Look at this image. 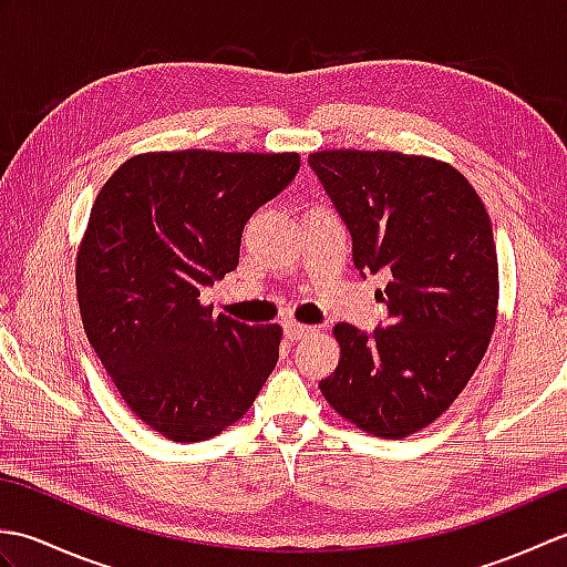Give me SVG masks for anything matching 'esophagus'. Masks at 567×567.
<instances>
[{
    "label": "esophagus",
    "instance_id": "34e87169",
    "mask_svg": "<svg viewBox=\"0 0 567 567\" xmlns=\"http://www.w3.org/2000/svg\"><path fill=\"white\" fill-rule=\"evenodd\" d=\"M311 333H315V327H307V323H299V321H287L285 323V336L290 341H302Z\"/></svg>",
    "mask_w": 567,
    "mask_h": 567
}]
</instances>
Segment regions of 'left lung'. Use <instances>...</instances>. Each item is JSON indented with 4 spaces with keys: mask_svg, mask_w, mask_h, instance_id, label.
Masks as SVG:
<instances>
[{
    "mask_svg": "<svg viewBox=\"0 0 567 567\" xmlns=\"http://www.w3.org/2000/svg\"><path fill=\"white\" fill-rule=\"evenodd\" d=\"M309 165L351 231L355 268L392 277L378 292L388 329L336 323L341 358L319 390L360 431L406 439L455 402L495 331L489 214L461 171L429 155L339 148Z\"/></svg>",
    "mask_w": 567,
    "mask_h": 567,
    "instance_id": "1",
    "label": "left lung"
}]
</instances>
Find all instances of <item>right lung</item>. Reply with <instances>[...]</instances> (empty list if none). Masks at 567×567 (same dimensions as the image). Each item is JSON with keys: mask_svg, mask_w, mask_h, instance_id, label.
<instances>
[{"mask_svg": "<svg viewBox=\"0 0 567 567\" xmlns=\"http://www.w3.org/2000/svg\"><path fill=\"white\" fill-rule=\"evenodd\" d=\"M297 171L299 153L151 151L92 204L75 262L82 327L126 406L165 439L236 424L277 365V323L214 315L199 292L236 268L246 221Z\"/></svg>", "mask_w": 567, "mask_h": 567, "instance_id": "obj_1", "label": "right lung"}]
</instances>
